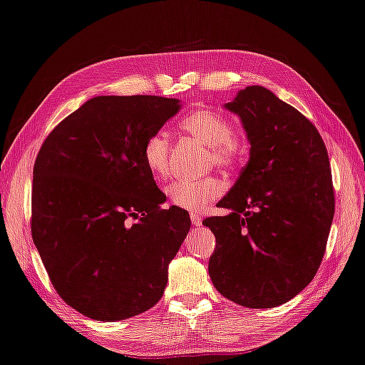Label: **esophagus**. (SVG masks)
I'll return each instance as SVG.
<instances>
[{
	"label": "esophagus",
	"mask_w": 365,
	"mask_h": 365,
	"mask_svg": "<svg viewBox=\"0 0 365 365\" xmlns=\"http://www.w3.org/2000/svg\"><path fill=\"white\" fill-rule=\"evenodd\" d=\"M190 221H192V224H194L195 227H198V225L202 224V217H200V215H198V212H192Z\"/></svg>",
	"instance_id": "obj_1"
}]
</instances>
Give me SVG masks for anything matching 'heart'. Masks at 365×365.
I'll return each instance as SVG.
<instances>
[{"mask_svg":"<svg viewBox=\"0 0 365 365\" xmlns=\"http://www.w3.org/2000/svg\"><path fill=\"white\" fill-rule=\"evenodd\" d=\"M181 128L192 138L210 148V160L219 168L235 167L240 159V146L235 141V127L221 113L202 109L189 114L181 122ZM143 160L149 173L155 180L167 178L170 171V138L165 132H155L149 136L143 148ZM222 192V185L216 178L205 180L175 181L168 187L170 203L178 208L198 212L205 205L215 200Z\"/></svg>","mask_w":365,"mask_h":365,"instance_id":"b5f03b06","label":"heart"}]
</instances>
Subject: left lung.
Masks as SVG:
<instances>
[{
    "instance_id": "1",
    "label": "left lung",
    "mask_w": 365,
    "mask_h": 365,
    "mask_svg": "<svg viewBox=\"0 0 365 365\" xmlns=\"http://www.w3.org/2000/svg\"><path fill=\"white\" fill-rule=\"evenodd\" d=\"M229 111L242 119L250 160L206 217L216 237L208 272L235 304L273 308L310 284L326 252L335 198L327 149L313 123L260 86L240 91Z\"/></svg>"
}]
</instances>
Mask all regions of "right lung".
Returning <instances> with one entry per match:
<instances>
[{
    "label": "right lung",
    "mask_w": 365,
    "mask_h": 365,
    "mask_svg": "<svg viewBox=\"0 0 365 365\" xmlns=\"http://www.w3.org/2000/svg\"><path fill=\"white\" fill-rule=\"evenodd\" d=\"M178 98L95 97L55 127L33 168L31 237L55 291L87 318L120 321L160 300L190 217L143 160Z\"/></svg>",
    "instance_id": "right-lung-1"
}]
</instances>
